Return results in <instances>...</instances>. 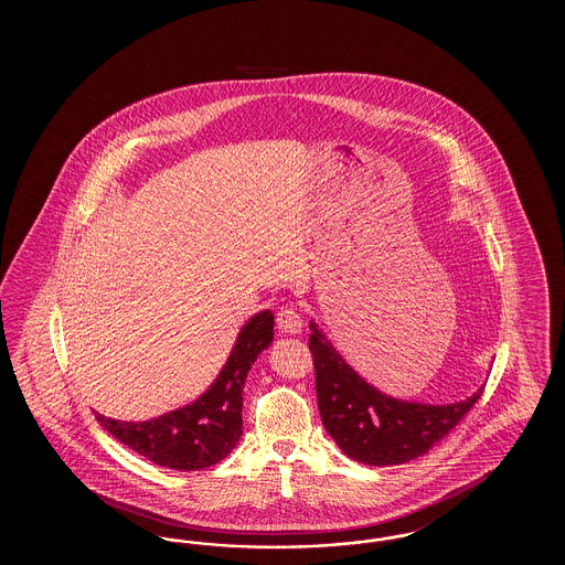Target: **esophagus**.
I'll list each match as a JSON object with an SVG mask.
<instances>
[{
	"label": "esophagus",
	"mask_w": 565,
	"mask_h": 565,
	"mask_svg": "<svg viewBox=\"0 0 565 565\" xmlns=\"http://www.w3.org/2000/svg\"><path fill=\"white\" fill-rule=\"evenodd\" d=\"M277 328L281 330V332H286V334H298L300 330H302V318H300V313H298V309L292 307V305H288V307H281L279 311H277Z\"/></svg>",
	"instance_id": "esophagus-1"
}]
</instances>
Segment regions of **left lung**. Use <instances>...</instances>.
Listing matches in <instances>:
<instances>
[{
	"instance_id": "obj_1",
	"label": "left lung",
	"mask_w": 565,
	"mask_h": 565,
	"mask_svg": "<svg viewBox=\"0 0 565 565\" xmlns=\"http://www.w3.org/2000/svg\"><path fill=\"white\" fill-rule=\"evenodd\" d=\"M309 328L323 428L353 461L394 466L428 454L483 394L481 387L470 398L454 404L392 398L358 375L316 322Z\"/></svg>"
}]
</instances>
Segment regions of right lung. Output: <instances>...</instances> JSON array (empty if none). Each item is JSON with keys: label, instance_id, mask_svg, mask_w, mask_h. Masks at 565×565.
<instances>
[{"label": "right lung", "instance_id": "right-lung-1", "mask_svg": "<svg viewBox=\"0 0 565 565\" xmlns=\"http://www.w3.org/2000/svg\"><path fill=\"white\" fill-rule=\"evenodd\" d=\"M275 318L256 313L237 334L235 348L210 390L194 403L148 422H118L95 413L97 422L135 454L171 470H203L228 456L243 434V383L256 358L273 343Z\"/></svg>", "mask_w": 565, "mask_h": 565}]
</instances>
